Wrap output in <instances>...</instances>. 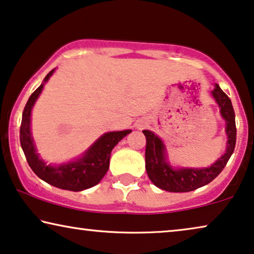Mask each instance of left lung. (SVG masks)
<instances>
[{
    "instance_id": "1",
    "label": "left lung",
    "mask_w": 254,
    "mask_h": 254,
    "mask_svg": "<svg viewBox=\"0 0 254 254\" xmlns=\"http://www.w3.org/2000/svg\"><path fill=\"white\" fill-rule=\"evenodd\" d=\"M212 95L220 107L221 116L226 121V133L228 135L226 153L208 168L174 169L167 162L166 147L161 139L152 131L144 130L142 132L146 137V171H147L149 180L155 187L169 192L193 191L195 189L210 183L214 178L219 176L227 162L229 161L235 149L236 132H237L235 123V112L229 96L221 90L217 84L212 91Z\"/></svg>"
}]
</instances>
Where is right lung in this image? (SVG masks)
<instances>
[{"instance_id": "add662e5", "label": "right lung", "mask_w": 254, "mask_h": 254, "mask_svg": "<svg viewBox=\"0 0 254 254\" xmlns=\"http://www.w3.org/2000/svg\"><path fill=\"white\" fill-rule=\"evenodd\" d=\"M54 71L55 69H53L45 77L44 83L32 93L26 106H25L19 131L20 145L25 156H26L28 166L31 167V169L34 171V174L39 178H41L42 181L53 185V187L63 189V190L74 192L83 191L94 187L102 180L108 171L110 153H112L113 148L127 134L130 133L131 130L107 132L84 153L81 158L77 159L76 161L63 163L60 166H47L39 158L33 138H32L31 112L35 101L42 92L45 83H47Z\"/></svg>"}]
</instances>
